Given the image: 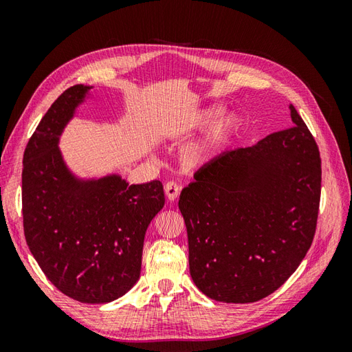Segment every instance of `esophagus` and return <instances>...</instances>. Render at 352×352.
<instances>
[{
  "mask_svg": "<svg viewBox=\"0 0 352 352\" xmlns=\"http://www.w3.org/2000/svg\"><path fill=\"white\" fill-rule=\"evenodd\" d=\"M164 190H166V195L170 201H175L180 194V188L176 182H167L164 186Z\"/></svg>",
  "mask_w": 352,
  "mask_h": 352,
  "instance_id": "obj_1",
  "label": "esophagus"
}]
</instances>
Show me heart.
<instances>
[{
	"label": "heart",
	"instance_id": "obj_1",
	"mask_svg": "<svg viewBox=\"0 0 352 352\" xmlns=\"http://www.w3.org/2000/svg\"><path fill=\"white\" fill-rule=\"evenodd\" d=\"M217 107H208L202 110L190 122V127H201L207 124L217 114ZM239 126V116L236 113H223L211 122L206 133L190 145L185 153V163L190 167H198L211 162L229 142L232 135Z\"/></svg>",
	"mask_w": 352,
	"mask_h": 352
}]
</instances>
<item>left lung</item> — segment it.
Wrapping results in <instances>:
<instances>
[{"label":"left lung","instance_id":"1","mask_svg":"<svg viewBox=\"0 0 352 352\" xmlns=\"http://www.w3.org/2000/svg\"><path fill=\"white\" fill-rule=\"evenodd\" d=\"M289 109L292 127L211 160L180 194L190 278L211 300H263L311 247L322 160L301 116Z\"/></svg>","mask_w":352,"mask_h":352}]
</instances>
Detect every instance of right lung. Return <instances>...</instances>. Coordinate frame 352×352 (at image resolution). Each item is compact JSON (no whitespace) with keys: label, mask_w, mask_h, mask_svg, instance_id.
I'll list each match as a JSON object with an SVG mask.
<instances>
[{"label":"right lung","mask_w":352,"mask_h":352,"mask_svg":"<svg viewBox=\"0 0 352 352\" xmlns=\"http://www.w3.org/2000/svg\"><path fill=\"white\" fill-rule=\"evenodd\" d=\"M89 87L52 102L26 145L22 212L28 247L48 280L79 302L104 304L140 279L148 225L164 206L160 180L127 185L119 176L79 182L57 146Z\"/></svg>","instance_id":"right-lung-1"}]
</instances>
